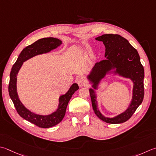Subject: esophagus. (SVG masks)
I'll list each match as a JSON object with an SVG mask.
<instances>
[{
    "label": "esophagus",
    "instance_id": "34e87169",
    "mask_svg": "<svg viewBox=\"0 0 156 156\" xmlns=\"http://www.w3.org/2000/svg\"><path fill=\"white\" fill-rule=\"evenodd\" d=\"M77 84H78V86L80 87L87 86V82L86 81L85 79L82 78L78 79V80H77Z\"/></svg>",
    "mask_w": 156,
    "mask_h": 156
}]
</instances>
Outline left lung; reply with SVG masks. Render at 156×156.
Wrapping results in <instances>:
<instances>
[{
  "mask_svg": "<svg viewBox=\"0 0 156 156\" xmlns=\"http://www.w3.org/2000/svg\"><path fill=\"white\" fill-rule=\"evenodd\" d=\"M103 42L105 47V59L97 63L87 76L92 88H89L93 109L101 120L109 124L127 121L141 104L144 97V68L138 52L126 38L118 34H103L95 38ZM108 75L129 79L133 82V95L127 109L114 117H105L100 112L97 103V91L100 82Z\"/></svg>",
  "mask_w": 156,
  "mask_h": 156,
  "instance_id": "obj_1",
  "label": "left lung"
}]
</instances>
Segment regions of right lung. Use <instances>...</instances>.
<instances>
[{
  "mask_svg": "<svg viewBox=\"0 0 156 156\" xmlns=\"http://www.w3.org/2000/svg\"><path fill=\"white\" fill-rule=\"evenodd\" d=\"M62 44L61 40L56 38H43L27 46L21 52L16 62L12 67L9 84V94L18 114L21 118L41 128H50L59 124L66 114V108L72 94L79 87L76 83L71 85L69 90L59 97V104L57 109L48 115H41L32 112L26 108L19 98L17 90V76L23 62L39 55L48 53L55 49Z\"/></svg>",
  "mask_w": 156,
  "mask_h": 156,
  "instance_id": "1",
  "label": "right lung"
}]
</instances>
